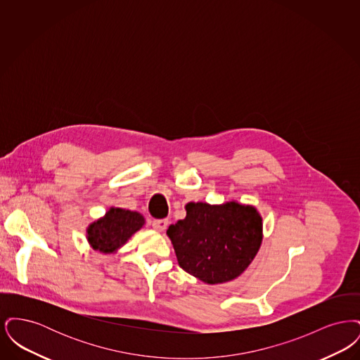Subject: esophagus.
Here are the masks:
<instances>
[{
	"label": "esophagus",
	"mask_w": 360,
	"mask_h": 360,
	"mask_svg": "<svg viewBox=\"0 0 360 360\" xmlns=\"http://www.w3.org/2000/svg\"><path fill=\"white\" fill-rule=\"evenodd\" d=\"M167 225H169V220H167V219H159V220H154V221H153L154 229L159 231V232L165 231V229L167 228Z\"/></svg>",
	"instance_id": "1"
}]
</instances>
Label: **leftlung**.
<instances>
[{
  "mask_svg": "<svg viewBox=\"0 0 360 360\" xmlns=\"http://www.w3.org/2000/svg\"><path fill=\"white\" fill-rule=\"evenodd\" d=\"M179 266L216 285L238 278L262 243V217L254 206L190 202L186 217L167 229Z\"/></svg>",
  "mask_w": 360,
  "mask_h": 360,
  "instance_id": "left-lung-1",
  "label": "left lung"
}]
</instances>
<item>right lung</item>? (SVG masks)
<instances>
[{"label":"right lung","instance_id":"right-lung-1","mask_svg":"<svg viewBox=\"0 0 360 360\" xmlns=\"http://www.w3.org/2000/svg\"><path fill=\"white\" fill-rule=\"evenodd\" d=\"M143 225L144 219L140 213L110 207L103 219L89 226L87 240L94 250L109 254L120 248Z\"/></svg>","mask_w":360,"mask_h":360}]
</instances>
